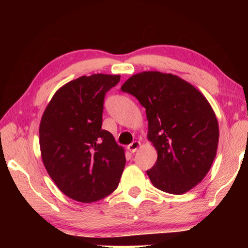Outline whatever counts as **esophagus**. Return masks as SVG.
<instances>
[{
  "label": "esophagus",
  "mask_w": 248,
  "mask_h": 248,
  "mask_svg": "<svg viewBox=\"0 0 248 248\" xmlns=\"http://www.w3.org/2000/svg\"><path fill=\"white\" fill-rule=\"evenodd\" d=\"M140 141L135 140V141H133V143H131V144L128 146V150H129L130 152H132V154H134V152L140 148Z\"/></svg>",
  "instance_id": "esophagus-1"
}]
</instances>
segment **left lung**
<instances>
[{"label":"left lung","instance_id":"left-lung-1","mask_svg":"<svg viewBox=\"0 0 248 248\" xmlns=\"http://www.w3.org/2000/svg\"><path fill=\"white\" fill-rule=\"evenodd\" d=\"M121 91L146 108L147 136L157 152L155 164L147 170L152 184L175 195L196 186L211 168L219 138L208 100L181 78L159 71L132 76Z\"/></svg>","mask_w":248,"mask_h":248}]
</instances>
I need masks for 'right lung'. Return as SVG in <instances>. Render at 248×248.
<instances>
[{"instance_id": "obj_1", "label": "right lung", "mask_w": 248, "mask_h": 248, "mask_svg": "<svg viewBox=\"0 0 248 248\" xmlns=\"http://www.w3.org/2000/svg\"><path fill=\"white\" fill-rule=\"evenodd\" d=\"M120 76H83L65 84L46 105L39 125L44 165L56 186L80 202H93L117 188L124 150L102 130L104 97Z\"/></svg>"}]
</instances>
